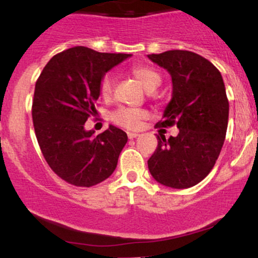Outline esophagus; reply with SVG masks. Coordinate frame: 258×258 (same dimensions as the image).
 I'll return each instance as SVG.
<instances>
[{"label":"esophagus","instance_id":"obj_1","mask_svg":"<svg viewBox=\"0 0 258 258\" xmlns=\"http://www.w3.org/2000/svg\"><path fill=\"white\" fill-rule=\"evenodd\" d=\"M127 136H128L130 140H134V138L138 137V134H136V132H127Z\"/></svg>","mask_w":258,"mask_h":258}]
</instances>
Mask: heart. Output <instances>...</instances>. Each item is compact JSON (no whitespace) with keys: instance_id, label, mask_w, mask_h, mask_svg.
<instances>
[{"instance_id":"1","label":"heart","mask_w":258,"mask_h":258,"mask_svg":"<svg viewBox=\"0 0 258 258\" xmlns=\"http://www.w3.org/2000/svg\"><path fill=\"white\" fill-rule=\"evenodd\" d=\"M132 74L136 79L140 81L141 85L147 91L157 90L162 84V75L154 68L148 67V65H137L132 68ZM113 84H115V78L112 74H105L100 81L99 91L100 96L104 100H110L112 96ZM147 112L143 108L137 107H118L117 110L111 113V120L115 122L118 126L124 127V128L134 130L140 126L141 121L146 117Z\"/></svg>"}]
</instances>
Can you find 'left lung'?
I'll use <instances>...</instances> for the list:
<instances>
[{
  "instance_id": "obj_1",
  "label": "left lung",
  "mask_w": 258,
  "mask_h": 258,
  "mask_svg": "<svg viewBox=\"0 0 258 258\" xmlns=\"http://www.w3.org/2000/svg\"><path fill=\"white\" fill-rule=\"evenodd\" d=\"M148 58L164 68L173 83L172 99L156 127L179 128L177 137H157L148 169L162 185L190 188L210 173L224 145L229 121L224 80L208 59L193 51L168 50Z\"/></svg>"
}]
</instances>
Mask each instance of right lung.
<instances>
[{
    "label": "right lung",
    "instance_id": "right-lung-1",
    "mask_svg": "<svg viewBox=\"0 0 258 258\" xmlns=\"http://www.w3.org/2000/svg\"><path fill=\"white\" fill-rule=\"evenodd\" d=\"M131 54L74 47L56 54L40 73L32 117L40 151L54 173L75 186H93L113 173L127 135L110 124L94 136L84 124L97 113L102 77Z\"/></svg>",
    "mask_w": 258,
    "mask_h": 258
}]
</instances>
